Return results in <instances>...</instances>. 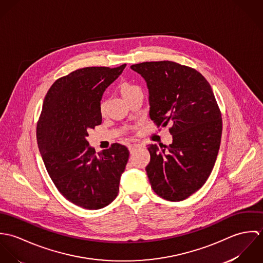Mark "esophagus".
Returning a JSON list of instances; mask_svg holds the SVG:
<instances>
[{
    "label": "esophagus",
    "mask_w": 263,
    "mask_h": 263,
    "mask_svg": "<svg viewBox=\"0 0 263 263\" xmlns=\"http://www.w3.org/2000/svg\"><path fill=\"white\" fill-rule=\"evenodd\" d=\"M140 148H142L141 145L139 144H129L128 145V150L130 152V154H134L137 150H139Z\"/></svg>",
    "instance_id": "obj_1"
}]
</instances>
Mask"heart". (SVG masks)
<instances>
[{"mask_svg":"<svg viewBox=\"0 0 263 263\" xmlns=\"http://www.w3.org/2000/svg\"><path fill=\"white\" fill-rule=\"evenodd\" d=\"M137 90H140L139 87L135 86V85H132V84H128V83H124L122 86H121V91H122V94L123 96H127L129 94H132L133 92L137 91ZM105 106H106V103L105 102H102L101 103V107H100V110L103 112L105 110Z\"/></svg>","mask_w":263,"mask_h":263,"instance_id":"1","label":"heart"}]
</instances>
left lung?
<instances>
[{"mask_svg": "<svg viewBox=\"0 0 263 263\" xmlns=\"http://www.w3.org/2000/svg\"><path fill=\"white\" fill-rule=\"evenodd\" d=\"M130 69L147 83L151 119L158 126L171 123L172 144L148 148L151 186L167 200H183L205 183L220 149L222 117L212 87L196 70L174 62Z\"/></svg>", "mask_w": 263, "mask_h": 263, "instance_id": "left-lung-1", "label": "left lung"}]
</instances>
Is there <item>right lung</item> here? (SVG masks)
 Wrapping results in <instances>:
<instances>
[{"label": "right lung", "instance_id": "add662e5", "mask_svg": "<svg viewBox=\"0 0 263 263\" xmlns=\"http://www.w3.org/2000/svg\"><path fill=\"white\" fill-rule=\"evenodd\" d=\"M125 66L79 69L57 80L43 101L36 130L40 155L59 191L83 209L112 202L128 161L125 146L115 143L96 154L86 139L88 129L101 124L102 95Z\"/></svg>", "mask_w": 263, "mask_h": 263}]
</instances>
